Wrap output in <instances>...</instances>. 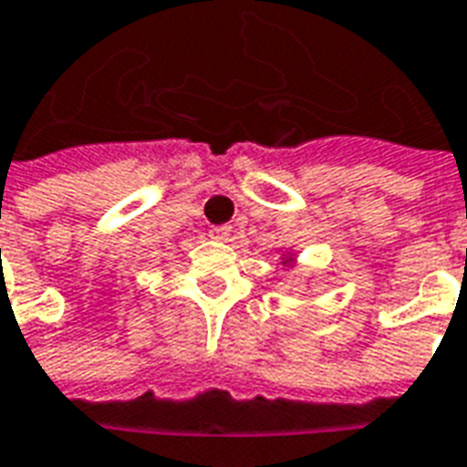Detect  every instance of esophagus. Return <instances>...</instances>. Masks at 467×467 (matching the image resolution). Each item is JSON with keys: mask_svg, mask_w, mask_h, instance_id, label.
<instances>
[{"mask_svg": "<svg viewBox=\"0 0 467 467\" xmlns=\"http://www.w3.org/2000/svg\"><path fill=\"white\" fill-rule=\"evenodd\" d=\"M212 238H216V241H229V238H231V226H213V229H212Z\"/></svg>", "mask_w": 467, "mask_h": 467, "instance_id": "esophagus-1", "label": "esophagus"}]
</instances>
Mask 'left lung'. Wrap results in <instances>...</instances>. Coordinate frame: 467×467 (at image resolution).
Listing matches in <instances>:
<instances>
[{"label": "left lung", "mask_w": 467, "mask_h": 467, "mask_svg": "<svg viewBox=\"0 0 467 467\" xmlns=\"http://www.w3.org/2000/svg\"><path fill=\"white\" fill-rule=\"evenodd\" d=\"M290 261H293V255L283 254V265H290Z\"/></svg>", "instance_id": "1"}]
</instances>
